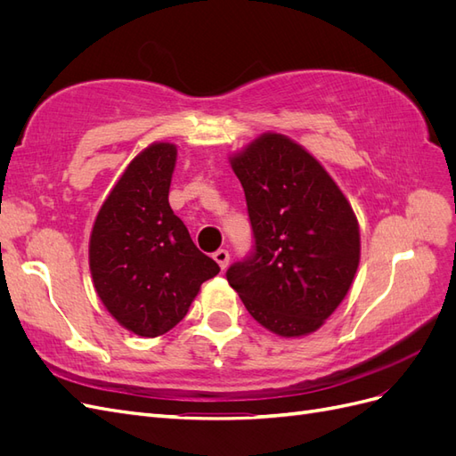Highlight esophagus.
<instances>
[{
	"instance_id": "esophagus-1",
	"label": "esophagus",
	"mask_w": 456,
	"mask_h": 456,
	"mask_svg": "<svg viewBox=\"0 0 456 456\" xmlns=\"http://www.w3.org/2000/svg\"><path fill=\"white\" fill-rule=\"evenodd\" d=\"M213 258L216 260V265L223 268V270H226V266L230 265V253L226 251V249H218V251H215L213 253Z\"/></svg>"
}]
</instances>
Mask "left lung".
<instances>
[{
  "mask_svg": "<svg viewBox=\"0 0 456 456\" xmlns=\"http://www.w3.org/2000/svg\"><path fill=\"white\" fill-rule=\"evenodd\" d=\"M249 211L255 251L226 280L255 320L291 338L320 329L360 265L352 205L308 150L265 133L230 158Z\"/></svg>",
  "mask_w": 456,
  "mask_h": 456,
  "instance_id": "left-lung-1",
  "label": "left lung"
}]
</instances>
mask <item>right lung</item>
<instances>
[{
  "mask_svg": "<svg viewBox=\"0 0 456 456\" xmlns=\"http://www.w3.org/2000/svg\"><path fill=\"white\" fill-rule=\"evenodd\" d=\"M175 163V144L144 148L104 200L89 240L96 295L121 327L148 338L181 322L201 283L220 272L171 209Z\"/></svg>",
  "mask_w": 456,
  "mask_h": 456,
  "instance_id": "add662e5",
  "label": "right lung"
}]
</instances>
